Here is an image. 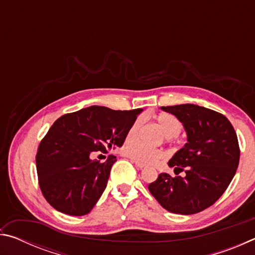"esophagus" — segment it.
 I'll return each instance as SVG.
<instances>
[{"instance_id": "1", "label": "esophagus", "mask_w": 255, "mask_h": 255, "mask_svg": "<svg viewBox=\"0 0 255 255\" xmlns=\"http://www.w3.org/2000/svg\"><path fill=\"white\" fill-rule=\"evenodd\" d=\"M133 163H135L136 164V166L138 167V169H144V167H145V165H144V164H141V163H139V162H137V161H132Z\"/></svg>"}]
</instances>
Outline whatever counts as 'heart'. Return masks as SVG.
<instances>
[{
    "label": "heart",
    "mask_w": 255,
    "mask_h": 255,
    "mask_svg": "<svg viewBox=\"0 0 255 255\" xmlns=\"http://www.w3.org/2000/svg\"><path fill=\"white\" fill-rule=\"evenodd\" d=\"M156 122L158 126L165 135L167 140L173 139L174 137H178L182 130V124L180 120L170 114H161L156 117ZM141 127V119H136L129 127L126 133V140L136 139L138 133H139ZM123 153L125 156L137 161L141 164H154L163 158L164 153L162 149L153 148L145 146L143 144L137 143V141H128L123 147Z\"/></svg>",
    "instance_id": "1"
}]
</instances>
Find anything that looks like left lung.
<instances>
[{
	"mask_svg": "<svg viewBox=\"0 0 255 255\" xmlns=\"http://www.w3.org/2000/svg\"><path fill=\"white\" fill-rule=\"evenodd\" d=\"M187 131L188 143L169 161L184 178L161 173L148 185L163 208L192 215L214 205L234 178L240 162L236 132L225 116L191 103L162 107Z\"/></svg>",
	"mask_w": 255,
	"mask_h": 255,
	"instance_id": "8db88e82",
	"label": "left lung"
}]
</instances>
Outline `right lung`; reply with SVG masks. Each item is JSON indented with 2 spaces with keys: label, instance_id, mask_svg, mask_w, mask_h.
I'll use <instances>...</instances> for the list:
<instances>
[{
  "label": "right lung",
  "instance_id": "add662e5",
  "mask_svg": "<svg viewBox=\"0 0 255 255\" xmlns=\"http://www.w3.org/2000/svg\"><path fill=\"white\" fill-rule=\"evenodd\" d=\"M141 111L92 106L56 120L36 155L39 187L50 206L71 216H83L92 210L117 159L109 155L100 162L91 155L122 147L129 127Z\"/></svg>",
  "mask_w": 255,
  "mask_h": 255
}]
</instances>
